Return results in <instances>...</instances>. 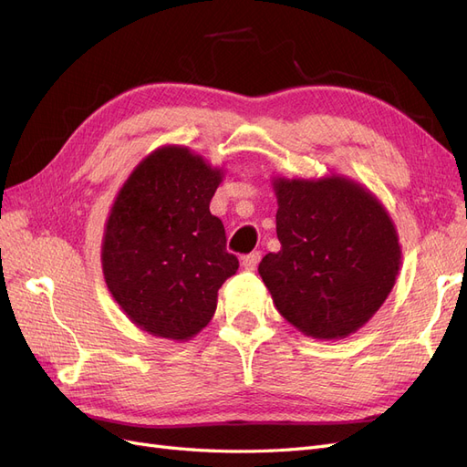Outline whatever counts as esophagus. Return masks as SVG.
I'll return each instance as SVG.
<instances>
[{
    "mask_svg": "<svg viewBox=\"0 0 467 467\" xmlns=\"http://www.w3.org/2000/svg\"><path fill=\"white\" fill-rule=\"evenodd\" d=\"M259 261H261V251H253L244 257V268L245 271H255Z\"/></svg>",
    "mask_w": 467,
    "mask_h": 467,
    "instance_id": "esophagus-1",
    "label": "esophagus"
}]
</instances>
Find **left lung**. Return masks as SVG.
Wrapping results in <instances>:
<instances>
[{
	"mask_svg": "<svg viewBox=\"0 0 467 467\" xmlns=\"http://www.w3.org/2000/svg\"><path fill=\"white\" fill-rule=\"evenodd\" d=\"M280 251L259 275L280 316L314 338H345L386 302L401 265L395 225L358 182L331 175L273 181Z\"/></svg>",
	"mask_w": 467,
	"mask_h": 467,
	"instance_id": "8db88e82",
	"label": "left lung"
}]
</instances>
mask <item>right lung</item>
<instances>
[{"instance_id":"add662e5","label":"right lung","mask_w":467,"mask_h":467,"mask_svg":"<svg viewBox=\"0 0 467 467\" xmlns=\"http://www.w3.org/2000/svg\"><path fill=\"white\" fill-rule=\"evenodd\" d=\"M222 169L182 146L151 151L126 179L105 225L101 263L112 298L140 329L189 341L216 312L239 261L210 214Z\"/></svg>"}]
</instances>
